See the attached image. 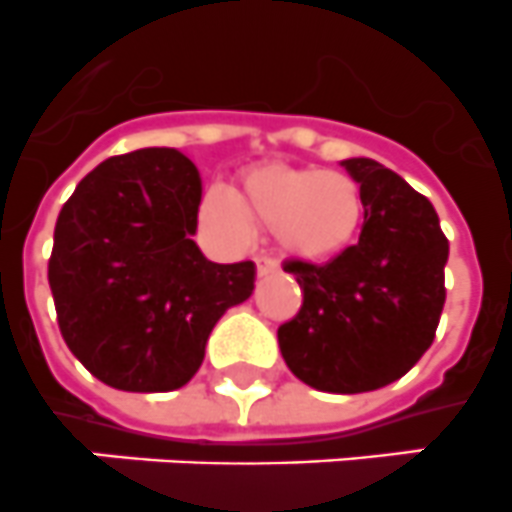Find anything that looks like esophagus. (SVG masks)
<instances>
[{"instance_id":"34e87169","label":"esophagus","mask_w":512,"mask_h":512,"mask_svg":"<svg viewBox=\"0 0 512 512\" xmlns=\"http://www.w3.org/2000/svg\"><path fill=\"white\" fill-rule=\"evenodd\" d=\"M255 265H257V275H260V278L262 275H273L280 270V262L270 255H257Z\"/></svg>"}]
</instances>
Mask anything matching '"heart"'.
Instances as JSON below:
<instances>
[{
    "label": "heart",
    "instance_id": "1",
    "mask_svg": "<svg viewBox=\"0 0 512 512\" xmlns=\"http://www.w3.org/2000/svg\"><path fill=\"white\" fill-rule=\"evenodd\" d=\"M245 213L252 222L273 229L285 252L324 262L357 245L365 224V196L342 170L270 163L242 178L239 204L222 188L206 193L204 216L229 237H247Z\"/></svg>",
    "mask_w": 512,
    "mask_h": 512
}]
</instances>
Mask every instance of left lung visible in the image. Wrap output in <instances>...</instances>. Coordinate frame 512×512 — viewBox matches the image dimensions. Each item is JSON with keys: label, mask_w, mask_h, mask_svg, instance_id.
<instances>
[{"label": "left lung", "mask_w": 512, "mask_h": 512, "mask_svg": "<svg viewBox=\"0 0 512 512\" xmlns=\"http://www.w3.org/2000/svg\"><path fill=\"white\" fill-rule=\"evenodd\" d=\"M365 196L359 242L326 265L288 260L303 303L280 324L285 365L324 393H367L423 357L444 311L449 239L436 209L377 160H344Z\"/></svg>", "instance_id": "obj_1"}]
</instances>
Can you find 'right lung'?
I'll list each match as a JSON object with an SVG mask.
<instances>
[{
    "label": "right lung",
    "mask_w": 512,
    "mask_h": 512,
    "mask_svg": "<svg viewBox=\"0 0 512 512\" xmlns=\"http://www.w3.org/2000/svg\"><path fill=\"white\" fill-rule=\"evenodd\" d=\"M199 204L196 165L173 147H145L96 165L58 214L48 260L58 326L109 388L186 385L216 321L255 290V262L201 255L191 239Z\"/></svg>",
    "instance_id": "add662e5"
}]
</instances>
